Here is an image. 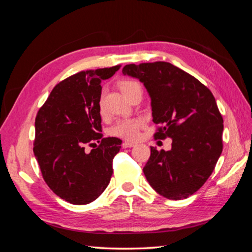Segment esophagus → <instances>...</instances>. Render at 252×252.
Listing matches in <instances>:
<instances>
[{
  "label": "esophagus",
  "mask_w": 252,
  "mask_h": 252,
  "mask_svg": "<svg viewBox=\"0 0 252 252\" xmlns=\"http://www.w3.org/2000/svg\"><path fill=\"white\" fill-rule=\"evenodd\" d=\"M135 144L133 143V142H127V141H125V142H123V143H122V146H123V148H125V149H126V148H132V146H134Z\"/></svg>",
  "instance_id": "esophagus-1"
}]
</instances>
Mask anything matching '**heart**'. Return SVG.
Wrapping results in <instances>:
<instances>
[{"label": "heart", "instance_id": "heart-1", "mask_svg": "<svg viewBox=\"0 0 252 252\" xmlns=\"http://www.w3.org/2000/svg\"><path fill=\"white\" fill-rule=\"evenodd\" d=\"M138 86H140L138 82L127 80L122 82L120 85V89L123 94H126L130 90ZM142 126H143V121L140 120V119H126V120L118 121L110 129V133L126 140L134 141L139 138L140 129Z\"/></svg>", "mask_w": 252, "mask_h": 252}]
</instances>
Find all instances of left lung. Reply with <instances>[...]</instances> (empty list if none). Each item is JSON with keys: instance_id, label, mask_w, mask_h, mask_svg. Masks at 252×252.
<instances>
[{"instance_id": "1", "label": "left lung", "mask_w": 252, "mask_h": 252, "mask_svg": "<svg viewBox=\"0 0 252 252\" xmlns=\"http://www.w3.org/2000/svg\"><path fill=\"white\" fill-rule=\"evenodd\" d=\"M122 74L139 79L151 99L158 139H172L170 151L151 146L143 173L168 199L193 195L212 175L222 151L223 120L210 90L170 63L126 65Z\"/></svg>"}]
</instances>
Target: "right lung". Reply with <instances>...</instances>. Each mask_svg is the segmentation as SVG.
<instances>
[{
  "label": "right lung",
  "mask_w": 252,
  "mask_h": 252,
  "mask_svg": "<svg viewBox=\"0 0 252 252\" xmlns=\"http://www.w3.org/2000/svg\"><path fill=\"white\" fill-rule=\"evenodd\" d=\"M119 68L80 71L59 82L36 117L34 155L49 189L70 204L94 202L110 183L122 141L102 138L100 82ZM95 140L99 145L86 153Z\"/></svg>",
  "instance_id": "1"
}]
</instances>
